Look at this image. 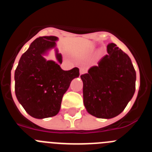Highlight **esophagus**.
Returning a JSON list of instances; mask_svg holds the SVG:
<instances>
[{"label": "esophagus", "instance_id": "esophagus-1", "mask_svg": "<svg viewBox=\"0 0 152 152\" xmlns=\"http://www.w3.org/2000/svg\"><path fill=\"white\" fill-rule=\"evenodd\" d=\"M86 72H87V71H86V69H84V68H81L80 69V75H84V73H86Z\"/></svg>", "mask_w": 152, "mask_h": 152}]
</instances>
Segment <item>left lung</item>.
Returning <instances> with one entry per match:
<instances>
[{
  "label": "left lung",
  "instance_id": "8db88e82",
  "mask_svg": "<svg viewBox=\"0 0 152 152\" xmlns=\"http://www.w3.org/2000/svg\"><path fill=\"white\" fill-rule=\"evenodd\" d=\"M108 54L80 75L86 110L91 115L111 119L121 113L134 95L136 73L130 58L116 44L107 45Z\"/></svg>",
  "mask_w": 152,
  "mask_h": 152
}]
</instances>
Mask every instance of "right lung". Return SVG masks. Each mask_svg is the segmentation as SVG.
Masks as SVG:
<instances>
[{"label":"right lung","mask_w":152,"mask_h":152,"mask_svg":"<svg viewBox=\"0 0 152 152\" xmlns=\"http://www.w3.org/2000/svg\"><path fill=\"white\" fill-rule=\"evenodd\" d=\"M56 36L36 39L24 52L15 70V94L19 103L29 115L36 119L52 117L61 108L63 95L72 80L79 77L78 68L64 71L54 61L43 58L55 48ZM56 58L62 63V56L56 49Z\"/></svg>","instance_id":"add662e5"}]
</instances>
